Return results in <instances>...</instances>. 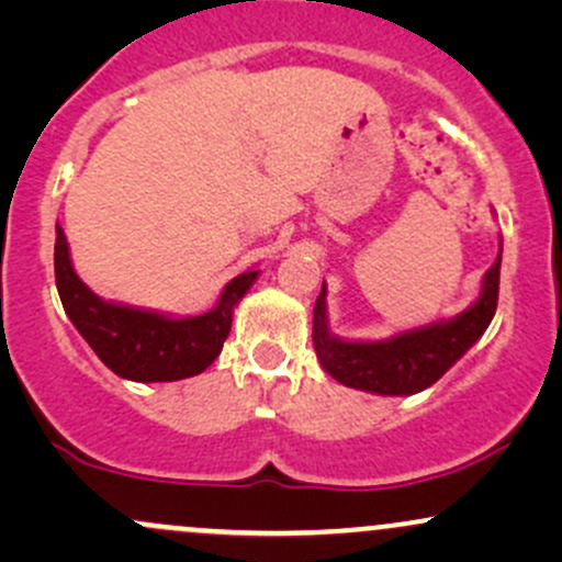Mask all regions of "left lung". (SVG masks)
Returning a JSON list of instances; mask_svg holds the SVG:
<instances>
[{"label": "left lung", "mask_w": 562, "mask_h": 562, "mask_svg": "<svg viewBox=\"0 0 562 562\" xmlns=\"http://www.w3.org/2000/svg\"><path fill=\"white\" fill-rule=\"evenodd\" d=\"M502 248L492 263L479 301L451 319L430 322L393 335L385 340H340L327 327L325 285L314 303V351L327 375L348 389L380 393V396H409L434 385L475 340L486 333L499 299Z\"/></svg>", "instance_id": "left-lung-1"}]
</instances>
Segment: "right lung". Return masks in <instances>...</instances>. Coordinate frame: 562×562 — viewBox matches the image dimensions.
<instances>
[{"mask_svg":"<svg viewBox=\"0 0 562 562\" xmlns=\"http://www.w3.org/2000/svg\"><path fill=\"white\" fill-rule=\"evenodd\" d=\"M55 232V282L63 308L102 364L119 378L137 383H169L200 375L222 353L235 306L259 277L256 269L237 274L211 312L198 317H166L94 295L74 272L60 224Z\"/></svg>","mask_w":562,"mask_h":562,"instance_id":"add662e5","label":"right lung"}]
</instances>
